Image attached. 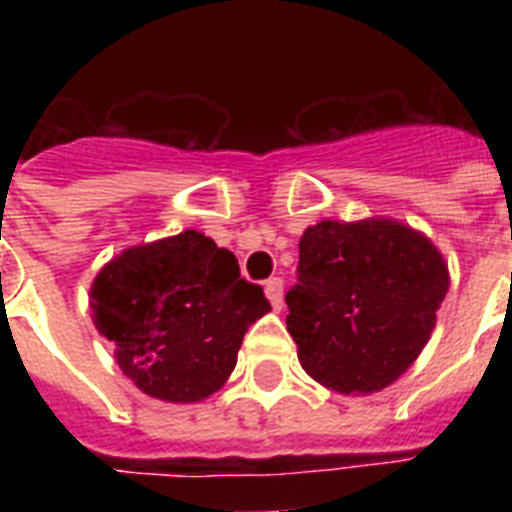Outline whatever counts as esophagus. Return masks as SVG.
Masks as SVG:
<instances>
[{"label":"esophagus","instance_id":"obj_1","mask_svg":"<svg viewBox=\"0 0 512 512\" xmlns=\"http://www.w3.org/2000/svg\"><path fill=\"white\" fill-rule=\"evenodd\" d=\"M265 297L271 300L276 311H281V300H284V281L281 279H268L265 281Z\"/></svg>","mask_w":512,"mask_h":512}]
</instances>
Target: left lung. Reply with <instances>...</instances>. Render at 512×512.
<instances>
[{
    "label": "left lung",
    "mask_w": 512,
    "mask_h": 512,
    "mask_svg": "<svg viewBox=\"0 0 512 512\" xmlns=\"http://www.w3.org/2000/svg\"><path fill=\"white\" fill-rule=\"evenodd\" d=\"M446 292L444 255L412 225L321 220L300 239L287 329L313 380L342 396H369L417 361Z\"/></svg>",
    "instance_id": "1"
}]
</instances>
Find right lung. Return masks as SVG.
<instances>
[{"label":"right lung","instance_id":"right-lung-1","mask_svg":"<svg viewBox=\"0 0 512 512\" xmlns=\"http://www.w3.org/2000/svg\"><path fill=\"white\" fill-rule=\"evenodd\" d=\"M90 311L146 396L196 404L223 388L271 303L241 279L233 252L191 228L111 257L92 281Z\"/></svg>","mask_w":512,"mask_h":512}]
</instances>
